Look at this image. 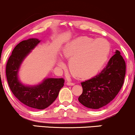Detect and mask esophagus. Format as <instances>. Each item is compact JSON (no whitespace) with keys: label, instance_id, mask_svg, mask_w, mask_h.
<instances>
[{"label":"esophagus","instance_id":"obj_1","mask_svg":"<svg viewBox=\"0 0 135 135\" xmlns=\"http://www.w3.org/2000/svg\"><path fill=\"white\" fill-rule=\"evenodd\" d=\"M75 84L74 83H71V82H69L68 81L67 83H66V85H68V86H74V85Z\"/></svg>","mask_w":135,"mask_h":135}]
</instances>
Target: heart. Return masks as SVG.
I'll use <instances>...</instances> for the list:
<instances>
[{
    "mask_svg": "<svg viewBox=\"0 0 135 135\" xmlns=\"http://www.w3.org/2000/svg\"><path fill=\"white\" fill-rule=\"evenodd\" d=\"M110 51L109 43L104 38L83 36L69 41L63 48L62 54L69 60V67L74 75L81 79L94 76L104 65ZM58 65H65L61 58Z\"/></svg>",
    "mask_w": 135,
    "mask_h": 135,
    "instance_id": "b5f03b06",
    "label": "heart"
}]
</instances>
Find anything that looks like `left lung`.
Segmentation results:
<instances>
[{
    "label": "left lung",
    "instance_id": "1",
    "mask_svg": "<svg viewBox=\"0 0 135 135\" xmlns=\"http://www.w3.org/2000/svg\"><path fill=\"white\" fill-rule=\"evenodd\" d=\"M126 74V63L119 51L109 60L97 75L81 83L83 93L79 102L86 107L98 109L114 100L121 89Z\"/></svg>",
    "mask_w": 135,
    "mask_h": 135
}]
</instances>
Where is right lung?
<instances>
[{
    "label": "right lung",
    "instance_id": "right-lung-1",
    "mask_svg": "<svg viewBox=\"0 0 135 135\" xmlns=\"http://www.w3.org/2000/svg\"><path fill=\"white\" fill-rule=\"evenodd\" d=\"M40 42L38 38H32L20 42L9 57L6 72L9 88L16 98L28 107L42 110L55 101L65 80L62 78H45L35 85H26L20 81L18 77L20 66Z\"/></svg>",
    "mask_w": 135,
    "mask_h": 135
}]
</instances>
